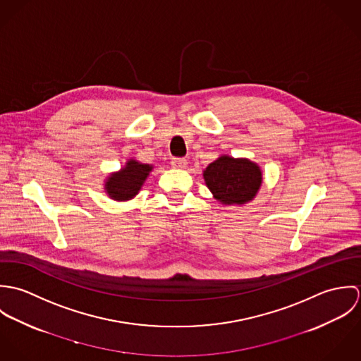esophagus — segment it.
<instances>
[{
    "label": "esophagus",
    "mask_w": 361,
    "mask_h": 361,
    "mask_svg": "<svg viewBox=\"0 0 361 361\" xmlns=\"http://www.w3.org/2000/svg\"><path fill=\"white\" fill-rule=\"evenodd\" d=\"M172 166H175V168H186V165H188V161H186V158H172Z\"/></svg>",
    "instance_id": "1"
}]
</instances>
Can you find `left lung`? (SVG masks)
<instances>
[{
  "label": "left lung",
  "mask_w": 361,
  "mask_h": 361,
  "mask_svg": "<svg viewBox=\"0 0 361 361\" xmlns=\"http://www.w3.org/2000/svg\"><path fill=\"white\" fill-rule=\"evenodd\" d=\"M204 180L214 197L224 204H245L261 186V171L255 162L222 155L204 171Z\"/></svg>",
  "instance_id": "obj_1"
}]
</instances>
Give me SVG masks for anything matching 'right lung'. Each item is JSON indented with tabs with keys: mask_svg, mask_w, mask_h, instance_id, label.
Segmentation results:
<instances>
[{
	"mask_svg": "<svg viewBox=\"0 0 361 361\" xmlns=\"http://www.w3.org/2000/svg\"><path fill=\"white\" fill-rule=\"evenodd\" d=\"M153 166L130 159L126 166L109 176L105 183L106 193L114 200H129L137 195Z\"/></svg>",
	"mask_w": 361,
	"mask_h": 361,
	"instance_id": "right-lung-1",
	"label": "right lung"
}]
</instances>
